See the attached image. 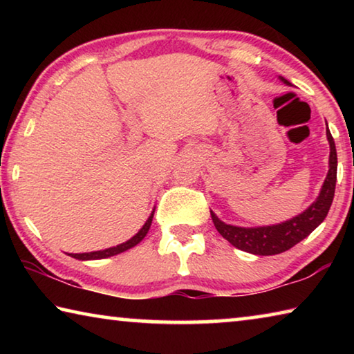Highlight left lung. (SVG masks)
<instances>
[{
    "mask_svg": "<svg viewBox=\"0 0 354 354\" xmlns=\"http://www.w3.org/2000/svg\"><path fill=\"white\" fill-rule=\"evenodd\" d=\"M281 81L289 84L284 77H281ZM326 137L329 148H331V153H329V170L325 183L322 185L319 198L306 211L284 221V223L259 227L226 225L217 218V215L211 212L214 225L220 234L231 245H234L236 248L259 256L279 254L283 251L290 250L298 242H301L304 237H308L328 215L334 198L335 181H337V153H335V143L329 129H326Z\"/></svg>",
    "mask_w": 354,
    "mask_h": 354,
    "instance_id": "8db88e82",
    "label": "left lung"
}]
</instances>
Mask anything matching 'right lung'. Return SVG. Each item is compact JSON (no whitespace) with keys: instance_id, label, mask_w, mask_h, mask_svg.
Masks as SVG:
<instances>
[{"instance_id":"1","label":"right lung","mask_w":354,"mask_h":354,"mask_svg":"<svg viewBox=\"0 0 354 354\" xmlns=\"http://www.w3.org/2000/svg\"><path fill=\"white\" fill-rule=\"evenodd\" d=\"M153 215H154V211L153 214L149 215V218L147 220V223L142 226V230L137 232V234L129 239L128 242L124 243H120L117 245V247H112V248H106V250H101V251H92V253H81V254H70L71 257H75V259H81V261H88V259H103V257H111V256H115L118 253H123V251H127L129 248L136 247L137 243H139L143 237L147 236V232L149 230V226H151V221H153Z\"/></svg>"}]
</instances>
